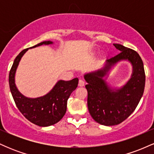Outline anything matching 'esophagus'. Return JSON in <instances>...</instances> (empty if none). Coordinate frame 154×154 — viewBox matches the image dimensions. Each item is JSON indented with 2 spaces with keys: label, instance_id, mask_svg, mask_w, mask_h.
<instances>
[{
  "label": "esophagus",
  "instance_id": "34e87169",
  "mask_svg": "<svg viewBox=\"0 0 154 154\" xmlns=\"http://www.w3.org/2000/svg\"><path fill=\"white\" fill-rule=\"evenodd\" d=\"M79 87H84L85 86V82L82 80V79H79V83H78Z\"/></svg>",
  "mask_w": 154,
  "mask_h": 154
}]
</instances>
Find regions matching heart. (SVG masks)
Listing matches in <instances>:
<instances>
[{"instance_id": "b5f03b06", "label": "heart", "mask_w": 154, "mask_h": 154, "mask_svg": "<svg viewBox=\"0 0 154 154\" xmlns=\"http://www.w3.org/2000/svg\"><path fill=\"white\" fill-rule=\"evenodd\" d=\"M97 54V52L96 51H92V52L90 54V55H91V56H95V55Z\"/></svg>"}]
</instances>
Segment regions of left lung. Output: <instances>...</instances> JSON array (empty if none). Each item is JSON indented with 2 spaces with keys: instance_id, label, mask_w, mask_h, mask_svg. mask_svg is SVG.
Wrapping results in <instances>:
<instances>
[{
  "instance_id": "obj_1",
  "label": "left lung",
  "mask_w": 154,
  "mask_h": 154,
  "mask_svg": "<svg viewBox=\"0 0 154 154\" xmlns=\"http://www.w3.org/2000/svg\"><path fill=\"white\" fill-rule=\"evenodd\" d=\"M113 45L121 53L106 61L100 68L84 75L88 83V111L96 122L105 126L119 125L135 111L143 94L146 82L143 63L139 54L120 44ZM121 61L131 63L132 75L122 86L115 87L106 79Z\"/></svg>"
}]
</instances>
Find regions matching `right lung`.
<instances>
[{"instance_id": "obj_1", "label": "right lung", "mask_w": 154, "mask_h": 154, "mask_svg": "<svg viewBox=\"0 0 154 154\" xmlns=\"http://www.w3.org/2000/svg\"><path fill=\"white\" fill-rule=\"evenodd\" d=\"M52 44L54 42L47 40L29 48ZM29 48L23 50L14 61L8 78L11 93L19 110L29 121L40 127L51 126L59 122L66 114L67 100L77 88L79 79L77 77L69 81L60 79L48 93L38 98H28L24 95L16 85L15 75L22 56Z\"/></svg>"}]
</instances>
